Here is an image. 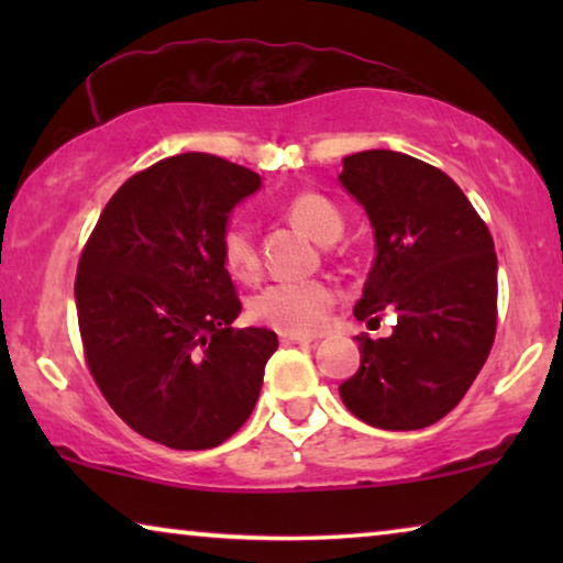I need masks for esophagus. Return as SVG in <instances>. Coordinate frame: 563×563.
Masks as SVG:
<instances>
[{"label":"esophagus","mask_w":563,"mask_h":563,"mask_svg":"<svg viewBox=\"0 0 563 563\" xmlns=\"http://www.w3.org/2000/svg\"><path fill=\"white\" fill-rule=\"evenodd\" d=\"M279 341L284 345H310L312 338L310 335H297V333H279Z\"/></svg>","instance_id":"obj_1"}]
</instances>
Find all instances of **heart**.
Here are the masks:
<instances>
[{
    "label": "heart",
    "instance_id": "heart-1",
    "mask_svg": "<svg viewBox=\"0 0 563 563\" xmlns=\"http://www.w3.org/2000/svg\"><path fill=\"white\" fill-rule=\"evenodd\" d=\"M284 214L320 243H333L343 230V214L318 191H297L284 202ZM220 258L235 279H258V245L251 225L230 218L220 230ZM335 305V289L322 279L274 282L251 297L249 312L256 322L282 333L310 335L325 325Z\"/></svg>",
    "mask_w": 563,
    "mask_h": 563
}]
</instances>
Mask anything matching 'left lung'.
Masks as SVG:
<instances>
[{"mask_svg":"<svg viewBox=\"0 0 563 563\" xmlns=\"http://www.w3.org/2000/svg\"><path fill=\"white\" fill-rule=\"evenodd\" d=\"M341 184L376 238L353 314L397 318L389 338H356L361 366L341 399L374 428H428L464 399L495 343V243L456 181L426 161L361 151L343 158Z\"/></svg>","mask_w":563,"mask_h":563,"instance_id":"obj_1","label":"left lung"}]
</instances>
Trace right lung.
<instances>
[{"label": "right lung", "mask_w": 563, "mask_h": 563, "mask_svg": "<svg viewBox=\"0 0 563 563\" xmlns=\"http://www.w3.org/2000/svg\"><path fill=\"white\" fill-rule=\"evenodd\" d=\"M258 174L179 153L130 176L99 214L79 268L76 314L99 391L135 433L176 451L228 441L256 405L274 330L241 312L220 230Z\"/></svg>", "instance_id": "add662e5"}]
</instances>
